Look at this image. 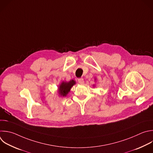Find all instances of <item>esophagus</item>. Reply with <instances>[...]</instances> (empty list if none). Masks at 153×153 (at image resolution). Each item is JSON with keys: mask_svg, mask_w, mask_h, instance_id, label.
Here are the masks:
<instances>
[{"mask_svg": "<svg viewBox=\"0 0 153 153\" xmlns=\"http://www.w3.org/2000/svg\"><path fill=\"white\" fill-rule=\"evenodd\" d=\"M78 82H79V84L83 85V84L84 83V80H83V79H82V78L79 79H78Z\"/></svg>", "mask_w": 153, "mask_h": 153, "instance_id": "34e87169", "label": "esophagus"}]
</instances>
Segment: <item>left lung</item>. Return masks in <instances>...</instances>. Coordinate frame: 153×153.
<instances>
[{"label":"left lung","instance_id":"left-lung-1","mask_svg":"<svg viewBox=\"0 0 153 153\" xmlns=\"http://www.w3.org/2000/svg\"><path fill=\"white\" fill-rule=\"evenodd\" d=\"M95 80H96V79H95ZM93 86H94H94H95V85H93Z\"/></svg>","mask_w":153,"mask_h":153}]
</instances>
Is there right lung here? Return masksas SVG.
I'll return each mask as SVG.
<instances>
[{"instance_id":"add662e5","label":"right lung","mask_w":153,"mask_h":153,"mask_svg":"<svg viewBox=\"0 0 153 153\" xmlns=\"http://www.w3.org/2000/svg\"><path fill=\"white\" fill-rule=\"evenodd\" d=\"M76 84V81L74 80H70L69 82L62 81L61 83L58 86V92L59 97H66L70 92L71 88Z\"/></svg>"}]
</instances>
